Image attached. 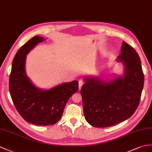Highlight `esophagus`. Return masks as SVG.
Instances as JSON below:
<instances>
[{
	"label": "esophagus",
	"mask_w": 152,
	"mask_h": 152,
	"mask_svg": "<svg viewBox=\"0 0 152 152\" xmlns=\"http://www.w3.org/2000/svg\"><path fill=\"white\" fill-rule=\"evenodd\" d=\"M84 84V82H83V80H79V90H80L81 89V87L83 86V85Z\"/></svg>",
	"instance_id": "1"
}]
</instances>
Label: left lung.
Returning a JSON list of instances; mask_svg holds the SVG:
<instances>
[{"label":"left lung","instance_id":"left-lung-1","mask_svg":"<svg viewBox=\"0 0 152 152\" xmlns=\"http://www.w3.org/2000/svg\"><path fill=\"white\" fill-rule=\"evenodd\" d=\"M117 61L124 66V73L104 80L87 77L80 90L84 115L92 126L106 128L130 117L137 108L144 86L140 59L134 48L123 41Z\"/></svg>","mask_w":152,"mask_h":152}]
</instances>
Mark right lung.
Masks as SVG:
<instances>
[{
  "instance_id": "obj_1",
  "label": "right lung",
  "mask_w": 152,
  "mask_h": 152,
  "mask_svg": "<svg viewBox=\"0 0 152 152\" xmlns=\"http://www.w3.org/2000/svg\"><path fill=\"white\" fill-rule=\"evenodd\" d=\"M44 40V37L35 36L18 50L12 62L9 81L11 97L18 112L26 121L36 126L57 123L69 99L79 89L77 80L62 83L49 90H42L32 83L26 73V55Z\"/></svg>"
}]
</instances>
